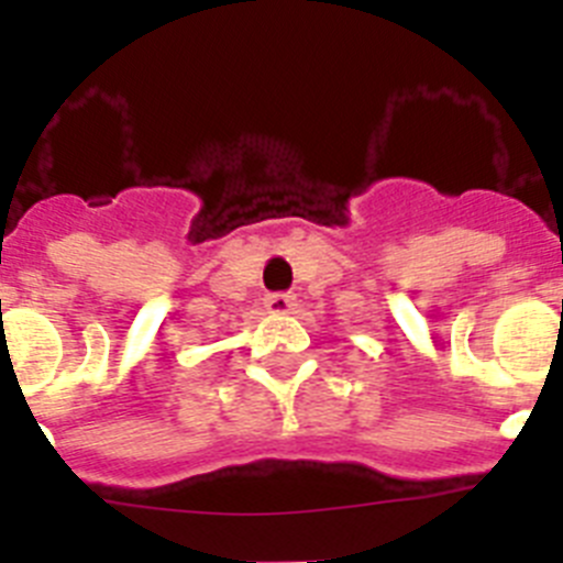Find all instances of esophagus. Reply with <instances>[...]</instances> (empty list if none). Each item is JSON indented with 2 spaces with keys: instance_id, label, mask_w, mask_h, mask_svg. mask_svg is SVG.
<instances>
[{
  "instance_id": "obj_1",
  "label": "esophagus",
  "mask_w": 563,
  "mask_h": 563,
  "mask_svg": "<svg viewBox=\"0 0 563 563\" xmlns=\"http://www.w3.org/2000/svg\"><path fill=\"white\" fill-rule=\"evenodd\" d=\"M265 310L271 316H287V312L296 310V298L290 292H271V296H265Z\"/></svg>"
}]
</instances>
